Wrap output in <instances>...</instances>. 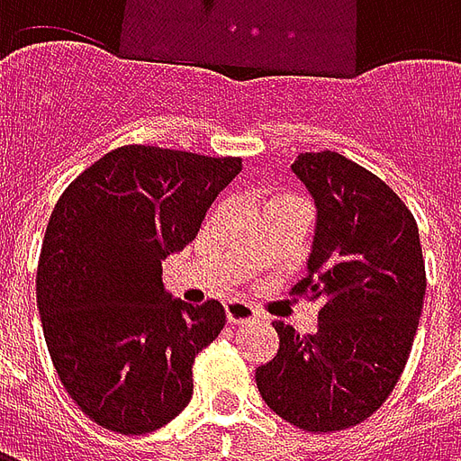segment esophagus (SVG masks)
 <instances>
[{"label": "esophagus", "instance_id": "34e87169", "mask_svg": "<svg viewBox=\"0 0 461 461\" xmlns=\"http://www.w3.org/2000/svg\"><path fill=\"white\" fill-rule=\"evenodd\" d=\"M227 311V321H230L231 326H241V323H254V321L259 319V313L251 309L249 303H244V301H231L224 306Z\"/></svg>", "mask_w": 461, "mask_h": 461}]
</instances>
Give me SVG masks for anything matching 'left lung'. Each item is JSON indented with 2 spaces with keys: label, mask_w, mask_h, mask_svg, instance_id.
<instances>
[{
  "label": "left lung",
  "mask_w": 461,
  "mask_h": 461,
  "mask_svg": "<svg viewBox=\"0 0 461 461\" xmlns=\"http://www.w3.org/2000/svg\"><path fill=\"white\" fill-rule=\"evenodd\" d=\"M316 202L309 274L291 294L323 299L319 330L276 321L279 350L257 367L264 402L309 432L346 429L375 412L405 370L425 301L420 231L405 202L339 152L291 165Z\"/></svg>",
  "instance_id": "left-lung-1"
}]
</instances>
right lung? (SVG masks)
Instances as JSON below:
<instances>
[{
	"instance_id": "1",
	"label": "right lung",
	"mask_w": 461,
	"mask_h": 461,
	"mask_svg": "<svg viewBox=\"0 0 461 461\" xmlns=\"http://www.w3.org/2000/svg\"><path fill=\"white\" fill-rule=\"evenodd\" d=\"M240 170V158L122 145L56 202L36 303L56 373L95 425L145 435L190 402L194 357L224 329V309L172 299L162 261L197 237Z\"/></svg>"
}]
</instances>
